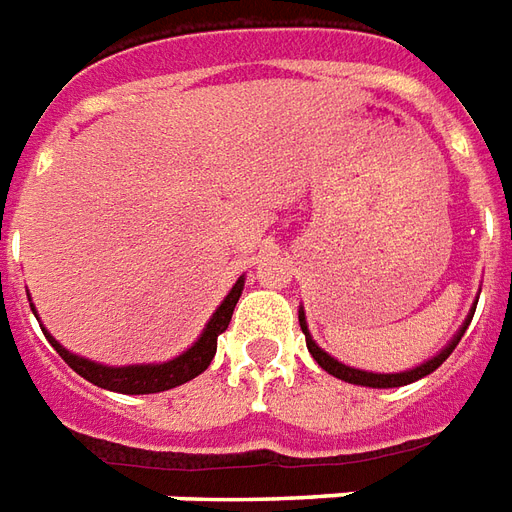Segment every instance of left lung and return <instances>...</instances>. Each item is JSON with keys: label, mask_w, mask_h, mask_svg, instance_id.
<instances>
[{"label": "left lung", "mask_w": 512, "mask_h": 512, "mask_svg": "<svg viewBox=\"0 0 512 512\" xmlns=\"http://www.w3.org/2000/svg\"><path fill=\"white\" fill-rule=\"evenodd\" d=\"M472 315L474 312H469V318H466V323L461 326V332L452 337V343L441 351L439 356H433L430 362H425V365L414 367V370H408V373H365V370H354V367H345L343 362H337V359H332V356L326 354V351H321L318 345H315V340L310 337V332H307V321H304V312H299V323H301V332H304V337H307V348H310L312 359L318 362V365L329 373V376L340 378V381H348V384H359V386H373V389H386V386H406L411 384V381H419V378L430 376L436 367L444 365V359L452 354V348L461 343L463 332H466V326L472 323Z\"/></svg>", "instance_id": "obj_1"}]
</instances>
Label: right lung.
Returning <instances> with one entry per match:
<instances>
[{
  "instance_id": "1",
  "label": "right lung",
  "mask_w": 512,
  "mask_h": 512,
  "mask_svg": "<svg viewBox=\"0 0 512 512\" xmlns=\"http://www.w3.org/2000/svg\"><path fill=\"white\" fill-rule=\"evenodd\" d=\"M241 290H244V277L238 279L233 285V290L227 293V299L219 304V310L213 312V318L205 326V332L197 343L191 345L186 354H180L178 359L172 362H164V365H131V367H104L95 365V362H87L82 356L65 351L49 332L51 348L65 359V365L76 370L79 376L87 378L90 384L101 386V389H109V392H120V395H153V392H164V389H172V386H180L197 378L202 370H208L213 354H216V340L219 334L230 326V318H233V310L238 299H241Z\"/></svg>"
}]
</instances>
